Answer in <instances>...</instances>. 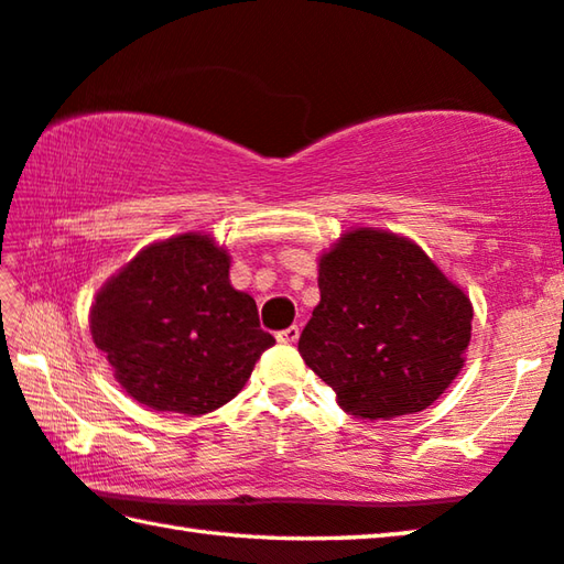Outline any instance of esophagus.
Segmentation results:
<instances>
[{"label":"esophagus","instance_id":"34e87169","mask_svg":"<svg viewBox=\"0 0 564 564\" xmlns=\"http://www.w3.org/2000/svg\"><path fill=\"white\" fill-rule=\"evenodd\" d=\"M299 337H301V327L291 325V327H285V330L275 335V340L283 343V345H295V343H299Z\"/></svg>","mask_w":564,"mask_h":564}]
</instances>
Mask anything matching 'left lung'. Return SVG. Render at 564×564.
I'll return each mask as SVG.
<instances>
[{
  "label": "left lung",
  "instance_id": "left-lung-1",
  "mask_svg": "<svg viewBox=\"0 0 564 564\" xmlns=\"http://www.w3.org/2000/svg\"><path fill=\"white\" fill-rule=\"evenodd\" d=\"M317 289L299 352L347 414L380 422L422 412L456 380L474 308L414 241L347 231L321 256Z\"/></svg>",
  "mask_w": 564,
  "mask_h": 564
}]
</instances>
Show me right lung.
<instances>
[{
    "mask_svg": "<svg viewBox=\"0 0 564 564\" xmlns=\"http://www.w3.org/2000/svg\"><path fill=\"white\" fill-rule=\"evenodd\" d=\"M90 335L132 399L189 416L231 402L275 343L229 283V253L197 231L122 265L96 295Z\"/></svg>",
    "mask_w": 564,
    "mask_h": 564,
    "instance_id": "1",
    "label": "right lung"
}]
</instances>
